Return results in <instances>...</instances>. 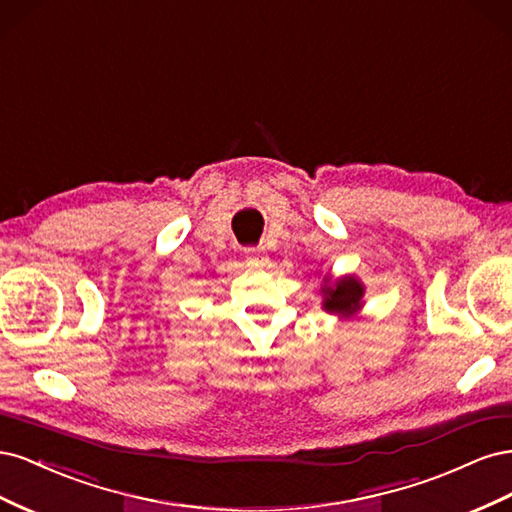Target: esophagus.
I'll return each mask as SVG.
<instances>
[{
	"instance_id": "1",
	"label": "esophagus",
	"mask_w": 512,
	"mask_h": 512,
	"mask_svg": "<svg viewBox=\"0 0 512 512\" xmlns=\"http://www.w3.org/2000/svg\"><path fill=\"white\" fill-rule=\"evenodd\" d=\"M247 258L254 267H265L269 262V256L260 250V247H247Z\"/></svg>"
}]
</instances>
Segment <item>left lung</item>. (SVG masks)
Segmentation results:
<instances>
[{
    "label": "left lung",
    "mask_w": 512,
    "mask_h": 512,
    "mask_svg": "<svg viewBox=\"0 0 512 512\" xmlns=\"http://www.w3.org/2000/svg\"><path fill=\"white\" fill-rule=\"evenodd\" d=\"M363 286L354 280V277H344V280L335 282V288L327 290V301L324 309L331 314H354L361 307Z\"/></svg>",
    "instance_id": "left-lung-1"
}]
</instances>
